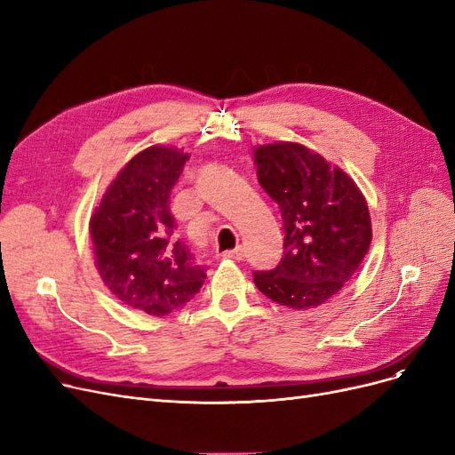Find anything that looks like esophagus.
<instances>
[{"instance_id": "obj_1", "label": "esophagus", "mask_w": 455, "mask_h": 455, "mask_svg": "<svg viewBox=\"0 0 455 455\" xmlns=\"http://www.w3.org/2000/svg\"><path fill=\"white\" fill-rule=\"evenodd\" d=\"M223 257H225V259H236V260H242V259L245 257V253H243V247H242V245H238L236 249H232V251H225V253H223Z\"/></svg>"}]
</instances>
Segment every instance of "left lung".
<instances>
[{"label": "left lung", "instance_id": "obj_1", "mask_svg": "<svg viewBox=\"0 0 455 455\" xmlns=\"http://www.w3.org/2000/svg\"><path fill=\"white\" fill-rule=\"evenodd\" d=\"M260 187L283 219V257L255 270L262 295L292 310L319 306L355 274L371 247L369 206L357 185L299 143L262 145L253 153Z\"/></svg>", "mask_w": 455, "mask_h": 455}]
</instances>
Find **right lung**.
<instances>
[{
  "label": "right lung",
  "instance_id": "add662e5",
  "mask_svg": "<svg viewBox=\"0 0 455 455\" xmlns=\"http://www.w3.org/2000/svg\"><path fill=\"white\" fill-rule=\"evenodd\" d=\"M188 155L149 148L136 155L106 190L91 219L96 267L113 295L149 315L190 302L206 267L175 238L170 195Z\"/></svg>",
  "mask_w": 455,
  "mask_h": 455
}]
</instances>
